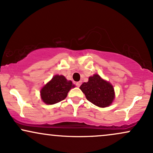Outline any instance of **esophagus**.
<instances>
[{"instance_id": "34e87169", "label": "esophagus", "mask_w": 153, "mask_h": 153, "mask_svg": "<svg viewBox=\"0 0 153 153\" xmlns=\"http://www.w3.org/2000/svg\"><path fill=\"white\" fill-rule=\"evenodd\" d=\"M81 84H82V81H78L76 82V85L78 87H80V85H81Z\"/></svg>"}]
</instances>
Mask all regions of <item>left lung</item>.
<instances>
[{"mask_svg": "<svg viewBox=\"0 0 153 153\" xmlns=\"http://www.w3.org/2000/svg\"><path fill=\"white\" fill-rule=\"evenodd\" d=\"M80 88L88 101L102 108L109 106L114 99L113 86L97 74L89 77L88 81L83 82Z\"/></svg>", "mask_w": 153, "mask_h": 153, "instance_id": "1", "label": "left lung"}]
</instances>
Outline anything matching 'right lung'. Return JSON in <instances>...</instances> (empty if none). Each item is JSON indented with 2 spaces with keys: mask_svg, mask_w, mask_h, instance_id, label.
I'll use <instances>...</instances> for the list:
<instances>
[{
  "mask_svg": "<svg viewBox=\"0 0 153 153\" xmlns=\"http://www.w3.org/2000/svg\"><path fill=\"white\" fill-rule=\"evenodd\" d=\"M74 87L71 80H67L63 75H55L41 90V97L47 104L60 102L68 96V93Z\"/></svg>",
  "mask_w": 153,
  "mask_h": 153,
  "instance_id": "add662e5",
  "label": "right lung"
}]
</instances>
